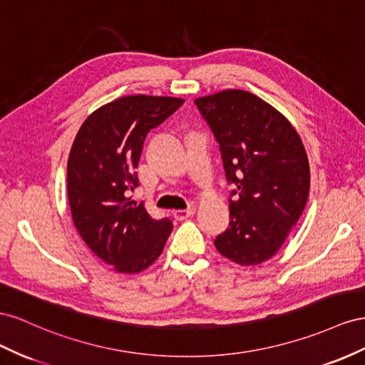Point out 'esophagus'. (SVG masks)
<instances>
[{
  "label": "esophagus",
  "mask_w": 365,
  "mask_h": 365,
  "mask_svg": "<svg viewBox=\"0 0 365 365\" xmlns=\"http://www.w3.org/2000/svg\"><path fill=\"white\" fill-rule=\"evenodd\" d=\"M194 214H195V207H188V210H182V211L179 210V211H174V212H173L175 220H179V222L186 220V218L194 215Z\"/></svg>",
  "instance_id": "1"
}]
</instances>
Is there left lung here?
<instances>
[{"instance_id": "1", "label": "left lung", "mask_w": 365, "mask_h": 365, "mask_svg": "<svg viewBox=\"0 0 365 365\" xmlns=\"http://www.w3.org/2000/svg\"><path fill=\"white\" fill-rule=\"evenodd\" d=\"M194 102L220 145L235 195L229 227L214 245L237 264L263 263L283 246L307 203L304 145L283 114L249 91L229 88Z\"/></svg>"}]
</instances>
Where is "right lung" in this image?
<instances>
[{
  "mask_svg": "<svg viewBox=\"0 0 365 365\" xmlns=\"http://www.w3.org/2000/svg\"><path fill=\"white\" fill-rule=\"evenodd\" d=\"M185 101L134 95L106 103L81 125L67 163L73 223L90 251L120 274H138L162 254L170 218L154 220L128 197L145 138Z\"/></svg>",
  "mask_w": 365,
  "mask_h": 365,
  "instance_id": "obj_1",
  "label": "right lung"
}]
</instances>
